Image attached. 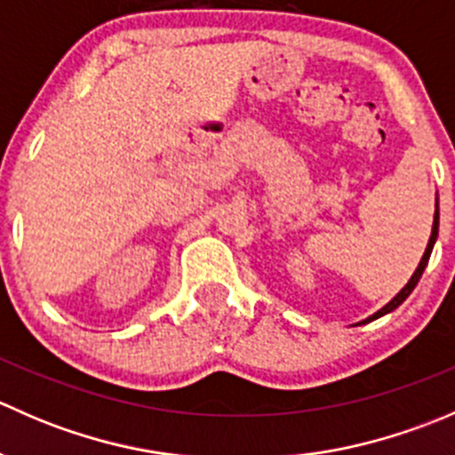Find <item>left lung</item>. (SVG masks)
Here are the masks:
<instances>
[{"mask_svg": "<svg viewBox=\"0 0 455 455\" xmlns=\"http://www.w3.org/2000/svg\"><path fill=\"white\" fill-rule=\"evenodd\" d=\"M435 237H438V209H435V215H434V228H431V237H429V244H427V249H425V255H423V259H420V264H419V268H416V273L411 275V279L410 282H407V286L403 288L401 292H398L396 297H394L392 301H389L387 306H385V308H380L379 313L376 315H371L370 319H365V323H368V321H371V319H379V316H383V315H387V313H392L394 308H398V306L403 304V301L407 299V297L411 295V291H414L416 288V283H419V279L423 277V270H425V266H427V261H429V255H431V249H434V244H435Z\"/></svg>", "mask_w": 455, "mask_h": 455, "instance_id": "8db88e82", "label": "left lung"}]
</instances>
